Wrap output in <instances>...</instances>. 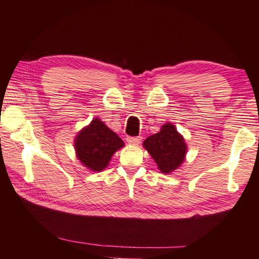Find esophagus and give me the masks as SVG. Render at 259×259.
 Segmentation results:
<instances>
[{
	"instance_id": "34e87169",
	"label": "esophagus",
	"mask_w": 259,
	"mask_h": 259,
	"mask_svg": "<svg viewBox=\"0 0 259 259\" xmlns=\"http://www.w3.org/2000/svg\"><path fill=\"white\" fill-rule=\"evenodd\" d=\"M141 140H142V137H140V136L139 137H128V138H126V142H128L129 145H134V146L139 145Z\"/></svg>"
}]
</instances>
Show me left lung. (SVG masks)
<instances>
[{
	"label": "left lung",
	"instance_id": "left-lung-1",
	"mask_svg": "<svg viewBox=\"0 0 259 259\" xmlns=\"http://www.w3.org/2000/svg\"><path fill=\"white\" fill-rule=\"evenodd\" d=\"M142 146L150 153L158 169L167 175L183 164L188 150L184 136L171 122L164 123L159 133L148 137Z\"/></svg>",
	"mask_w": 259,
	"mask_h": 259
}]
</instances>
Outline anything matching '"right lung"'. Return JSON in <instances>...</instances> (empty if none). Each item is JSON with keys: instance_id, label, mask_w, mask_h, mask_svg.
<instances>
[{"instance_id": "right-lung-1", "label": "right lung", "mask_w": 259, "mask_h": 259, "mask_svg": "<svg viewBox=\"0 0 259 259\" xmlns=\"http://www.w3.org/2000/svg\"><path fill=\"white\" fill-rule=\"evenodd\" d=\"M123 147L124 142L120 137L99 118L82 128L74 138L76 158L93 172L106 169L114 152Z\"/></svg>"}]
</instances>
